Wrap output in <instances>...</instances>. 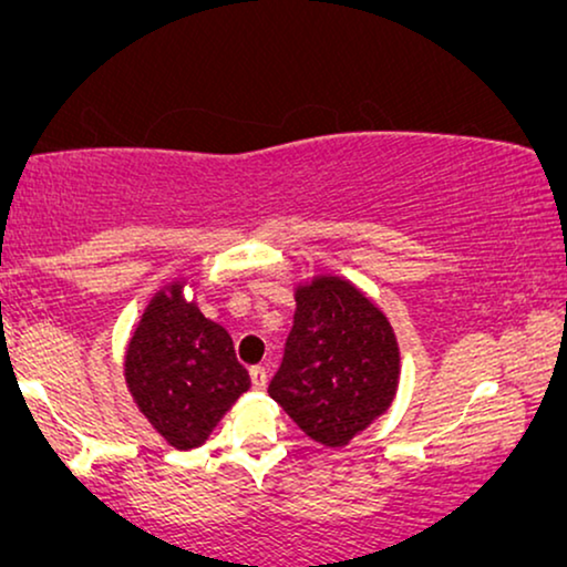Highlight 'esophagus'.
Wrapping results in <instances>:
<instances>
[{
    "mask_svg": "<svg viewBox=\"0 0 567 567\" xmlns=\"http://www.w3.org/2000/svg\"><path fill=\"white\" fill-rule=\"evenodd\" d=\"M250 382H252V390H266L268 384V371L262 367H252L250 369Z\"/></svg>",
    "mask_w": 567,
    "mask_h": 567,
    "instance_id": "1",
    "label": "esophagus"
}]
</instances>
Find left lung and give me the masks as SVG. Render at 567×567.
Segmentation results:
<instances>
[{
  "label": "left lung",
  "instance_id": "8db88e82",
  "mask_svg": "<svg viewBox=\"0 0 567 567\" xmlns=\"http://www.w3.org/2000/svg\"><path fill=\"white\" fill-rule=\"evenodd\" d=\"M398 382V338L367 293L338 276L297 286L293 328L268 394L309 439L346 446L386 413Z\"/></svg>",
  "mask_w": 567,
  "mask_h": 567
}]
</instances>
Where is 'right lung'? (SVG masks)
Here are the masks:
<instances>
[{
	"label": "right lung",
	"mask_w": 567,
	"mask_h": 567,
	"mask_svg": "<svg viewBox=\"0 0 567 567\" xmlns=\"http://www.w3.org/2000/svg\"><path fill=\"white\" fill-rule=\"evenodd\" d=\"M188 281L154 293L126 348V384L152 429L188 452L208 439L250 377L229 332L183 297Z\"/></svg>",
	"instance_id": "1"
}]
</instances>
